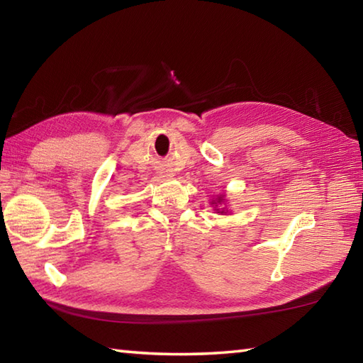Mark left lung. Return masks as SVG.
Returning <instances> with one entry per match:
<instances>
[{
  "label": "left lung",
  "mask_w": 363,
  "mask_h": 363,
  "mask_svg": "<svg viewBox=\"0 0 363 363\" xmlns=\"http://www.w3.org/2000/svg\"><path fill=\"white\" fill-rule=\"evenodd\" d=\"M220 201H221V196H220V198H218V201H217V203H220Z\"/></svg>",
  "instance_id": "left-lung-1"
}]
</instances>
